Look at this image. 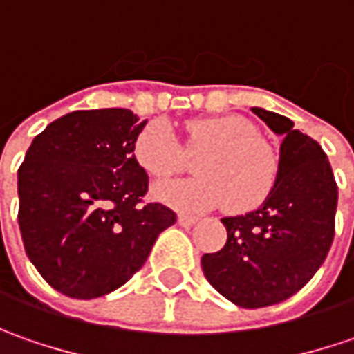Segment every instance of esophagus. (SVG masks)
Returning <instances> with one entry per match:
<instances>
[{
  "mask_svg": "<svg viewBox=\"0 0 354 354\" xmlns=\"http://www.w3.org/2000/svg\"><path fill=\"white\" fill-rule=\"evenodd\" d=\"M197 221V216H189V214H179V216H177V223L181 226H193Z\"/></svg>",
  "mask_w": 354,
  "mask_h": 354,
  "instance_id": "esophagus-1",
  "label": "esophagus"
}]
</instances>
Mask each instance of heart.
Listing matches in <instances>:
<instances>
[{"label":"heart","instance_id":"obj_1","mask_svg":"<svg viewBox=\"0 0 354 354\" xmlns=\"http://www.w3.org/2000/svg\"><path fill=\"white\" fill-rule=\"evenodd\" d=\"M183 147L191 156L203 153L195 163L197 179L156 185L157 201L187 212L225 207L230 214H248L272 197L279 157L246 118L191 120ZM183 147L167 124L151 122L133 140V159L151 179H167L185 169Z\"/></svg>","mask_w":354,"mask_h":354}]
</instances>
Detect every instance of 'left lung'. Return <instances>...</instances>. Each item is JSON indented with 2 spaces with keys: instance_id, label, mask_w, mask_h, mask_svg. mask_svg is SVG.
I'll return each instance as SVG.
<instances>
[{
  "instance_id": "8db88e82",
  "label": "left lung",
  "mask_w": 354,
  "mask_h": 354,
  "mask_svg": "<svg viewBox=\"0 0 354 354\" xmlns=\"http://www.w3.org/2000/svg\"><path fill=\"white\" fill-rule=\"evenodd\" d=\"M252 112L283 136L278 183L260 209L223 218L226 244L201 260L212 288L246 309L286 301L313 278L331 248L337 211V183L319 143L290 118Z\"/></svg>"
}]
</instances>
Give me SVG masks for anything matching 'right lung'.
I'll list each match as a JSON object with an SVG mask.
<instances>
[{
	"label": "right lung",
	"mask_w": 354,
	"mask_h": 354,
	"mask_svg": "<svg viewBox=\"0 0 354 354\" xmlns=\"http://www.w3.org/2000/svg\"><path fill=\"white\" fill-rule=\"evenodd\" d=\"M145 122L124 108L78 110L48 124L17 171L19 230L37 272L57 292L92 299L124 286L177 214L145 203L133 159Z\"/></svg>",
	"instance_id": "add662e5"
}]
</instances>
